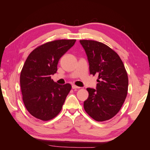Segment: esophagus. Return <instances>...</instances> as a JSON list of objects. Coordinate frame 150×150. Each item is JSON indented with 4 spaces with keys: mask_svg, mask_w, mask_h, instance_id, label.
Wrapping results in <instances>:
<instances>
[{
    "mask_svg": "<svg viewBox=\"0 0 150 150\" xmlns=\"http://www.w3.org/2000/svg\"><path fill=\"white\" fill-rule=\"evenodd\" d=\"M72 89H79L80 88V87H79V86H76V85H72Z\"/></svg>",
    "mask_w": 150,
    "mask_h": 150,
    "instance_id": "34e87169",
    "label": "esophagus"
}]
</instances>
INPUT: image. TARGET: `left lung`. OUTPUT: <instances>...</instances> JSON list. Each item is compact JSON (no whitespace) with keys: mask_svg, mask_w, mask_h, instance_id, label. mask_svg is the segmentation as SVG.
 Instances as JSON below:
<instances>
[{"mask_svg":"<svg viewBox=\"0 0 150 150\" xmlns=\"http://www.w3.org/2000/svg\"><path fill=\"white\" fill-rule=\"evenodd\" d=\"M89 62V72L98 75L96 89L87 88L86 112L97 121L112 118L120 110L128 93V78L120 56L110 47L95 40H81Z\"/></svg>","mask_w":150,"mask_h":150,"instance_id":"obj_1","label":"left lung"}]
</instances>
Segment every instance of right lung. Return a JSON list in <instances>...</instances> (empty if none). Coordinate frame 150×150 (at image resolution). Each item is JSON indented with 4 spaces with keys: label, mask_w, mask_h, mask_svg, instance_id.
<instances>
[{
    "label": "right lung",
    "mask_w": 150,
    "mask_h": 150,
    "mask_svg": "<svg viewBox=\"0 0 150 150\" xmlns=\"http://www.w3.org/2000/svg\"><path fill=\"white\" fill-rule=\"evenodd\" d=\"M76 40L62 39L46 43L27 58L21 72V88L26 109L36 118L48 121L61 111L71 85L59 84L51 77L56 73L60 58Z\"/></svg>",
    "instance_id": "right-lung-1"
}]
</instances>
